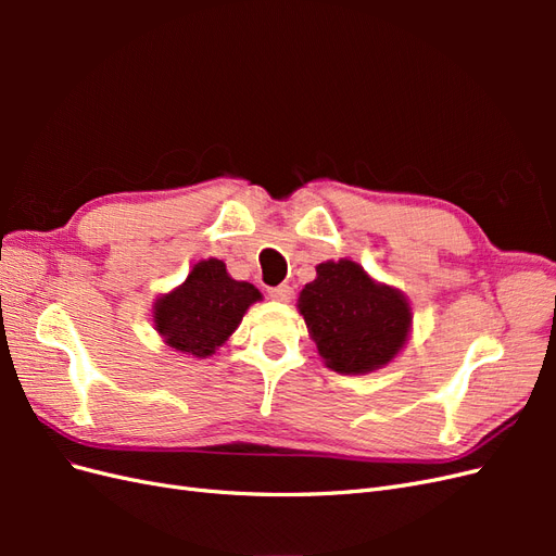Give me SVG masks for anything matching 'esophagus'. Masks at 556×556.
Here are the masks:
<instances>
[{"instance_id": "esophagus-1", "label": "esophagus", "mask_w": 556, "mask_h": 556, "mask_svg": "<svg viewBox=\"0 0 556 556\" xmlns=\"http://www.w3.org/2000/svg\"><path fill=\"white\" fill-rule=\"evenodd\" d=\"M268 296H271L274 301H282V304H288V301L294 299V290L290 288V285H278V288L268 290Z\"/></svg>"}]
</instances>
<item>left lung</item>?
<instances>
[{"label":"left lung","instance_id":"left-lung-1","mask_svg":"<svg viewBox=\"0 0 556 556\" xmlns=\"http://www.w3.org/2000/svg\"><path fill=\"white\" fill-rule=\"evenodd\" d=\"M315 271L296 308L325 366L343 376H366L394 362L413 329L406 294L348 257L327 260Z\"/></svg>","mask_w":556,"mask_h":556}]
</instances>
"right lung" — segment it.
Segmentation results:
<instances>
[{"label": "right lung", "instance_id": "right-lung-1", "mask_svg": "<svg viewBox=\"0 0 556 556\" xmlns=\"http://www.w3.org/2000/svg\"><path fill=\"white\" fill-rule=\"evenodd\" d=\"M255 301L262 292L233 280L223 260H199L178 288L155 299L153 325L164 345L206 359L231 339Z\"/></svg>", "mask_w": 556, "mask_h": 556}]
</instances>
